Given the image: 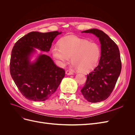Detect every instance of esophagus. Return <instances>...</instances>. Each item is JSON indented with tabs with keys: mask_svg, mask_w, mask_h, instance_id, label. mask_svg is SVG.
I'll use <instances>...</instances> for the list:
<instances>
[{
	"mask_svg": "<svg viewBox=\"0 0 135 135\" xmlns=\"http://www.w3.org/2000/svg\"><path fill=\"white\" fill-rule=\"evenodd\" d=\"M65 73H66V75H73V74H74V73H73V72H72V71H69V70L66 71V72H65Z\"/></svg>",
	"mask_w": 135,
	"mask_h": 135,
	"instance_id": "obj_1",
	"label": "esophagus"
}]
</instances>
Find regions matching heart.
<instances>
[{
	"label": "heart",
	"mask_w": 135,
	"mask_h": 135,
	"mask_svg": "<svg viewBox=\"0 0 135 135\" xmlns=\"http://www.w3.org/2000/svg\"><path fill=\"white\" fill-rule=\"evenodd\" d=\"M52 54L57 63L62 66L71 57L73 66L82 72H89L95 68L100 60L101 50L95 42L68 35L61 39L60 45L52 47Z\"/></svg>",
	"instance_id": "b5f03b06"
}]
</instances>
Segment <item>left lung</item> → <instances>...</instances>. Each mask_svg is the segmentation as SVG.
Returning <instances> with one entry per match:
<instances>
[{
    "label": "left lung",
    "mask_w": 135,
    "mask_h": 135,
    "mask_svg": "<svg viewBox=\"0 0 135 135\" xmlns=\"http://www.w3.org/2000/svg\"><path fill=\"white\" fill-rule=\"evenodd\" d=\"M81 32L91 33L99 39L101 55L98 66L87 75L86 82L81 92L91 103L105 100L113 91L122 69L119 48L104 32L92 28Z\"/></svg>",
    "instance_id": "1"
}]
</instances>
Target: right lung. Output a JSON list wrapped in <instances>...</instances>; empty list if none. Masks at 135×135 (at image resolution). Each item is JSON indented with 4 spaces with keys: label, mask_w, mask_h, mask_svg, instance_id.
I'll return each mask as SVG.
<instances>
[{
    "label": "right lung",
    "mask_w": 135,
    "mask_h": 135,
    "mask_svg": "<svg viewBox=\"0 0 135 135\" xmlns=\"http://www.w3.org/2000/svg\"><path fill=\"white\" fill-rule=\"evenodd\" d=\"M62 32L32 31L16 42L12 49L10 73L22 95L29 100H48L65 76V70L57 67L50 56L39 54L34 61L31 58L36 49L48 52L53 40Z\"/></svg>",
    "instance_id": "add662e5"
}]
</instances>
